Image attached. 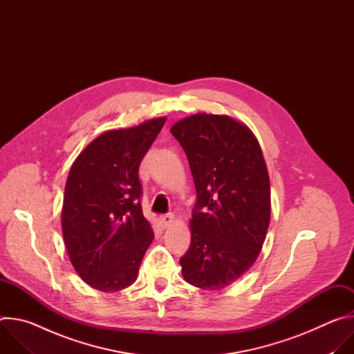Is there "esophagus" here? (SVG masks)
<instances>
[{
    "instance_id": "obj_1",
    "label": "esophagus",
    "mask_w": 354,
    "mask_h": 354,
    "mask_svg": "<svg viewBox=\"0 0 354 354\" xmlns=\"http://www.w3.org/2000/svg\"><path fill=\"white\" fill-rule=\"evenodd\" d=\"M160 223L164 228H168L171 227L174 223H175V216L174 214H165V216H161L160 217Z\"/></svg>"
}]
</instances>
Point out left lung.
<instances>
[{
  "mask_svg": "<svg viewBox=\"0 0 354 354\" xmlns=\"http://www.w3.org/2000/svg\"><path fill=\"white\" fill-rule=\"evenodd\" d=\"M171 133L197 192L182 276L201 290L225 288L255 263L266 239L272 206L262 148L246 124L227 115H190Z\"/></svg>",
  "mask_w": 354,
  "mask_h": 354,
  "instance_id": "8db88e82",
  "label": "left lung"
}]
</instances>
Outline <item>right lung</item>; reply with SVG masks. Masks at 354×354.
<instances>
[{"mask_svg":"<svg viewBox=\"0 0 354 354\" xmlns=\"http://www.w3.org/2000/svg\"><path fill=\"white\" fill-rule=\"evenodd\" d=\"M167 118L108 130L71 165L62 209L68 258L92 288L116 292L131 286L154 239L142 216L140 164Z\"/></svg>","mask_w":354,"mask_h":354,"instance_id":"right-lung-1","label":"right lung"}]
</instances>
